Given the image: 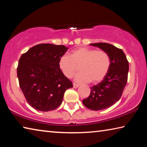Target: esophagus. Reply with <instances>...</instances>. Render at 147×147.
Listing matches in <instances>:
<instances>
[{"label": "esophagus", "instance_id": "1", "mask_svg": "<svg viewBox=\"0 0 147 147\" xmlns=\"http://www.w3.org/2000/svg\"><path fill=\"white\" fill-rule=\"evenodd\" d=\"M78 87H79L78 84H75V83H73V88H78Z\"/></svg>", "mask_w": 147, "mask_h": 147}]
</instances>
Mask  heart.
Masks as SVG:
<instances>
[{"label": "heart", "mask_w": 147, "mask_h": 147, "mask_svg": "<svg viewBox=\"0 0 147 147\" xmlns=\"http://www.w3.org/2000/svg\"><path fill=\"white\" fill-rule=\"evenodd\" d=\"M110 58L103 51H96L88 47H80L69 53V56H61L58 65L62 73L67 78L75 76V81L78 83H98L102 80L110 67Z\"/></svg>", "instance_id": "1"}]
</instances>
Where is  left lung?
Masks as SVG:
<instances>
[{
  "label": "left lung",
  "mask_w": 147,
  "mask_h": 147,
  "mask_svg": "<svg viewBox=\"0 0 147 147\" xmlns=\"http://www.w3.org/2000/svg\"><path fill=\"white\" fill-rule=\"evenodd\" d=\"M90 45L105 51L111 61L108 73L103 80L92 86L89 96L82 100L88 108L98 111L109 108L120 99L127 83L129 63L124 52L112 45L98 43Z\"/></svg>",
  "instance_id": "8db88e82"
}]
</instances>
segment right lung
<instances>
[{
    "mask_svg": "<svg viewBox=\"0 0 147 147\" xmlns=\"http://www.w3.org/2000/svg\"><path fill=\"white\" fill-rule=\"evenodd\" d=\"M68 47L39 44L21 56L17 67L19 86L32 108L41 111L53 110L60 106L72 82L64 76L59 59Z\"/></svg>",
    "mask_w": 147,
    "mask_h": 147,
    "instance_id": "1",
    "label": "right lung"
}]
</instances>
